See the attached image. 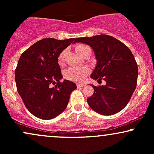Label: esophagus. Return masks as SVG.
I'll return each mask as SVG.
<instances>
[{"label": "esophagus", "instance_id": "obj_1", "mask_svg": "<svg viewBox=\"0 0 154 154\" xmlns=\"http://www.w3.org/2000/svg\"><path fill=\"white\" fill-rule=\"evenodd\" d=\"M77 88H82V87H83V86H84V84H81V83H77Z\"/></svg>", "mask_w": 154, "mask_h": 154}]
</instances>
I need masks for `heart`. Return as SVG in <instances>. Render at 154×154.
Masks as SVG:
<instances>
[{"label": "heart", "instance_id": "obj_1", "mask_svg": "<svg viewBox=\"0 0 154 154\" xmlns=\"http://www.w3.org/2000/svg\"><path fill=\"white\" fill-rule=\"evenodd\" d=\"M88 46L83 45H79L78 46L76 47V51L77 53L79 55L80 54V51L82 50L83 48H86ZM65 55V51H63L61 54H59V58H58V61L59 63L61 64L62 63L63 61V58H64ZM90 70L88 67L86 66H82V67H70L68 68L67 69L65 70L64 72V77H66L67 79H69V80L72 81H82L84 79L85 77H86V75L89 73Z\"/></svg>", "mask_w": 154, "mask_h": 154}]
</instances>
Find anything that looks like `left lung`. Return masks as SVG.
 Instances as JSON below:
<instances>
[{
	"mask_svg": "<svg viewBox=\"0 0 154 154\" xmlns=\"http://www.w3.org/2000/svg\"><path fill=\"white\" fill-rule=\"evenodd\" d=\"M75 41L87 44L94 51L97 63L91 78L106 82L98 87L92 85L94 93L87 99L90 107L106 116L122 110L135 91L138 75L137 64L131 51L107 35L77 38Z\"/></svg>",
	"mask_w": 154,
	"mask_h": 154,
	"instance_id": "left-lung-1",
	"label": "left lung"
}]
</instances>
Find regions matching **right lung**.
<instances>
[{
	"label": "right lung",
	"mask_w": 154,
	"mask_h": 154,
	"mask_svg": "<svg viewBox=\"0 0 154 154\" xmlns=\"http://www.w3.org/2000/svg\"><path fill=\"white\" fill-rule=\"evenodd\" d=\"M75 38H45L33 44L19 58L15 70L17 91L28 111L41 119H51L66 109L70 94L77 88L63 78L58 63L59 54ZM55 84L54 87H51Z\"/></svg>",
	"instance_id": "obj_1"
}]
</instances>
